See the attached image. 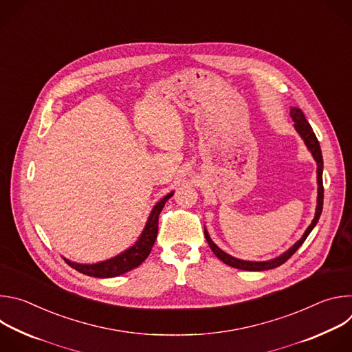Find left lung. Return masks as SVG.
I'll return each mask as SVG.
<instances>
[{
	"instance_id": "1",
	"label": "left lung",
	"mask_w": 352,
	"mask_h": 352,
	"mask_svg": "<svg viewBox=\"0 0 352 352\" xmlns=\"http://www.w3.org/2000/svg\"><path fill=\"white\" fill-rule=\"evenodd\" d=\"M291 118L294 120V125H295V129L298 131V133L302 136V139L305 140L308 148L312 152L316 163H318V185H319V189H318V208H316V214H315V219L312 221V224L307 228L305 234L302 235V238H300L292 248H289L285 254H283L281 256L273 259V261H267V262H246V261H239V259H235L230 255H227L226 252H223V250L216 245L213 243V241L210 239L208 231L205 230V236H206V241L209 243V246L212 248L213 254L221 261L224 262L226 265L228 266H232L235 269H241V270H249V272H261V270H269V269H274V267H278L280 265H283L284 262H287L295 252L296 249L302 245L305 242V239L308 238V235L311 234V231L314 230V227L316 226L320 214H322V209H323V178H322V174H323V157H322V150H320V144H319V140L312 129V126L309 125V122L307 121L304 113L300 111L299 109H291V113H289Z\"/></svg>"
}]
</instances>
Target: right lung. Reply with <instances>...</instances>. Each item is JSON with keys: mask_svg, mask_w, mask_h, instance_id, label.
<instances>
[{"mask_svg": "<svg viewBox=\"0 0 352 352\" xmlns=\"http://www.w3.org/2000/svg\"><path fill=\"white\" fill-rule=\"evenodd\" d=\"M174 192L168 193L164 196L160 202L155 206V209L150 213V217L146 223V227L140 235V238L136 241L133 246H131L128 250H125L124 254L106 261V262H100L94 265H79L74 263L65 259V262L79 273H83L86 276L91 277H98V278H106V277H116L120 274H124L135 267H138L150 254L152 250L155 241L157 238V230H159V216L160 212L163 210L164 205L167 200L173 196Z\"/></svg>", "mask_w": 352, "mask_h": 352, "instance_id": "add662e5", "label": "right lung"}]
</instances>
